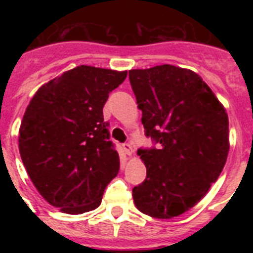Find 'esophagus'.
<instances>
[{
    "instance_id": "esophagus-1",
    "label": "esophagus",
    "mask_w": 253,
    "mask_h": 253,
    "mask_svg": "<svg viewBox=\"0 0 253 253\" xmlns=\"http://www.w3.org/2000/svg\"><path fill=\"white\" fill-rule=\"evenodd\" d=\"M123 151H125V152H126V155H128V156H131V155L134 154V148H132V146H131L130 143L123 144Z\"/></svg>"
}]
</instances>
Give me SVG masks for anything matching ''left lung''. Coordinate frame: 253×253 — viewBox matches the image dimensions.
I'll return each instance as SVG.
<instances>
[{
	"instance_id": "obj_1",
	"label": "left lung",
	"mask_w": 253,
	"mask_h": 253,
	"mask_svg": "<svg viewBox=\"0 0 253 253\" xmlns=\"http://www.w3.org/2000/svg\"><path fill=\"white\" fill-rule=\"evenodd\" d=\"M146 135L158 148L139 150L147 177L132 189L143 214L169 219L200 202L227 160L228 115L201 76L174 65L131 69Z\"/></svg>"
}]
</instances>
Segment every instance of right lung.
Returning <instances> with one entry per match:
<instances>
[{"label": "right lung", "mask_w": 253, "mask_h": 253, "mask_svg": "<svg viewBox=\"0 0 253 253\" xmlns=\"http://www.w3.org/2000/svg\"><path fill=\"white\" fill-rule=\"evenodd\" d=\"M127 71L80 65L42 85L19 127V154L27 174L49 205L83 214L101 205L118 174L103 105Z\"/></svg>", "instance_id": "add662e5"}]
</instances>
